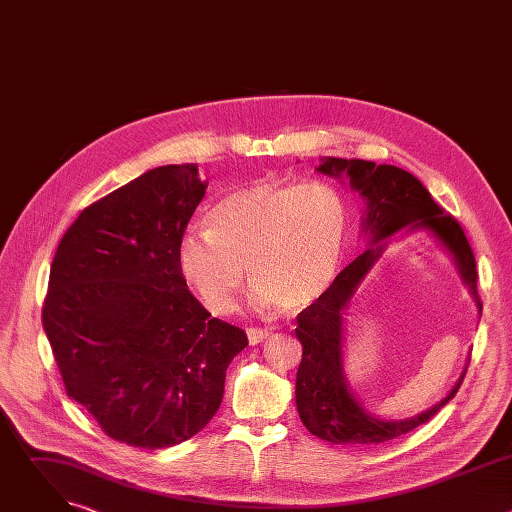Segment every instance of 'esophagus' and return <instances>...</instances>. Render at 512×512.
I'll list each match as a JSON object with an SVG mask.
<instances>
[{"instance_id": "esophagus-1", "label": "esophagus", "mask_w": 512, "mask_h": 512, "mask_svg": "<svg viewBox=\"0 0 512 512\" xmlns=\"http://www.w3.org/2000/svg\"><path fill=\"white\" fill-rule=\"evenodd\" d=\"M247 336H249L251 344H259L269 338V332L265 328H247Z\"/></svg>"}]
</instances>
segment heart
Here are the masks:
<instances>
[{"label": "heart", "instance_id": "1", "mask_svg": "<svg viewBox=\"0 0 512 512\" xmlns=\"http://www.w3.org/2000/svg\"><path fill=\"white\" fill-rule=\"evenodd\" d=\"M208 227L180 241V269L212 314H229L245 283L259 308L302 312L332 287L344 257L348 210L326 184L257 182L227 192Z\"/></svg>", "mask_w": 512, "mask_h": 512}]
</instances>
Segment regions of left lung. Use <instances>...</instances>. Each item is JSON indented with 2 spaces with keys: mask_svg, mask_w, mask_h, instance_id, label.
<instances>
[{
  "mask_svg": "<svg viewBox=\"0 0 512 512\" xmlns=\"http://www.w3.org/2000/svg\"><path fill=\"white\" fill-rule=\"evenodd\" d=\"M318 170L336 178L344 174L350 186L367 200L364 231L371 233V245H377L407 225L429 231L456 259L460 275L482 312L474 251L460 223L444 212L413 174L389 164L377 166L367 160L340 158H328ZM381 253L383 245H377L358 255L336 275L332 287L316 304L298 314L296 336L302 342V362L296 377L298 413L312 435L330 444H383L413 431L454 399L466 375L462 373L444 401L403 421L373 417L350 395L342 371V310Z\"/></svg>",
  "mask_w": 512,
  "mask_h": 512,
  "instance_id": "left-lung-1",
  "label": "left lung"
}]
</instances>
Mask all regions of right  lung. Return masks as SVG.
Wrapping results in <instances>:
<instances>
[{"instance_id":"right-lung-1","label":"right lung","mask_w":512,"mask_h":512,"mask_svg":"<svg viewBox=\"0 0 512 512\" xmlns=\"http://www.w3.org/2000/svg\"><path fill=\"white\" fill-rule=\"evenodd\" d=\"M208 182L160 166L87 206L64 233L42 326L66 395L117 442L160 450L206 427L247 334L190 294L180 241Z\"/></svg>"}]
</instances>
